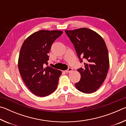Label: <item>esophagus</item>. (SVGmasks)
<instances>
[{"mask_svg": "<svg viewBox=\"0 0 126 126\" xmlns=\"http://www.w3.org/2000/svg\"><path fill=\"white\" fill-rule=\"evenodd\" d=\"M73 71V69H72V68H68V69L67 70V71H65L66 73H70V72H71Z\"/></svg>", "mask_w": 126, "mask_h": 126, "instance_id": "obj_1", "label": "esophagus"}]
</instances>
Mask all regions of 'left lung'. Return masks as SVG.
Segmentation results:
<instances>
[{
    "label": "left lung",
    "mask_w": 126,
    "mask_h": 126,
    "mask_svg": "<svg viewBox=\"0 0 126 126\" xmlns=\"http://www.w3.org/2000/svg\"><path fill=\"white\" fill-rule=\"evenodd\" d=\"M65 33L73 44L78 58L84 67L78 69L80 74L79 82L75 86L80 92L91 93L98 89L109 69L108 52L105 42L95 32L86 28L73 31L65 30Z\"/></svg>",
    "instance_id": "1"
}]
</instances>
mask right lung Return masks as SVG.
<instances>
[{
    "instance_id": "obj_1",
    "label": "right lung",
    "mask_w": 126,
    "mask_h": 126,
    "mask_svg": "<svg viewBox=\"0 0 126 126\" xmlns=\"http://www.w3.org/2000/svg\"><path fill=\"white\" fill-rule=\"evenodd\" d=\"M61 31L42 30L24 40L20 49L18 68L28 89L34 94L46 97L56 89L62 72L47 65L53 43L62 34Z\"/></svg>"
}]
</instances>
